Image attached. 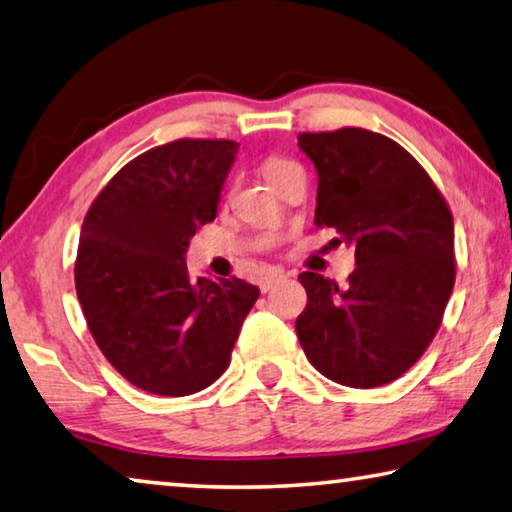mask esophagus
I'll return each instance as SVG.
<instances>
[{"label": "esophagus", "mask_w": 512, "mask_h": 512, "mask_svg": "<svg viewBox=\"0 0 512 512\" xmlns=\"http://www.w3.org/2000/svg\"><path fill=\"white\" fill-rule=\"evenodd\" d=\"M285 280V273L282 271H269L266 275H262V278H259V289L264 291H271L275 285H280V282Z\"/></svg>", "instance_id": "1"}]
</instances>
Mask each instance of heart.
<instances>
[{"label": "heart", "instance_id": "1", "mask_svg": "<svg viewBox=\"0 0 512 512\" xmlns=\"http://www.w3.org/2000/svg\"><path fill=\"white\" fill-rule=\"evenodd\" d=\"M289 166H294V164H289V161H285V159H269V161H266V166H264V173H266V177H269V180H273L275 175H280L282 170H287Z\"/></svg>", "mask_w": 512, "mask_h": 512}]
</instances>
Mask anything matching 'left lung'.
Instances as JSON below:
<instances>
[{"label": "left lung", "mask_w": 512, "mask_h": 512, "mask_svg": "<svg viewBox=\"0 0 512 512\" xmlns=\"http://www.w3.org/2000/svg\"><path fill=\"white\" fill-rule=\"evenodd\" d=\"M319 175L314 223L355 248L348 285L305 271L296 335L316 371L346 387L403 376L433 342L456 282L453 216L419 161L360 127L300 134ZM339 243V239H335Z\"/></svg>", "instance_id": "8db88e82"}]
</instances>
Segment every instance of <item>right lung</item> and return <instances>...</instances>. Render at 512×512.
I'll list each match as a JSON object with an SVG mask.
<instances>
[{
  "mask_svg": "<svg viewBox=\"0 0 512 512\" xmlns=\"http://www.w3.org/2000/svg\"><path fill=\"white\" fill-rule=\"evenodd\" d=\"M239 143L180 139L129 161L81 225L75 287L88 330L120 376L189 396L221 378L259 289L191 280L186 248L216 218Z\"/></svg>",
  "mask_w": 512,
  "mask_h": 512,
  "instance_id": "obj_1",
  "label": "right lung"
}]
</instances>
